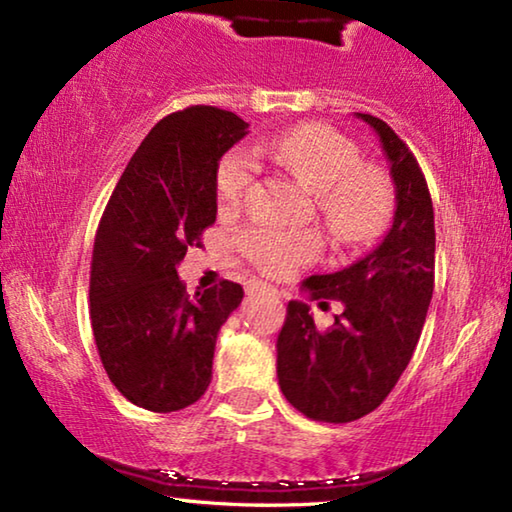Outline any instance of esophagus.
I'll return each instance as SVG.
<instances>
[{"instance_id":"esophagus-1","label":"esophagus","mask_w":512,"mask_h":512,"mask_svg":"<svg viewBox=\"0 0 512 512\" xmlns=\"http://www.w3.org/2000/svg\"><path fill=\"white\" fill-rule=\"evenodd\" d=\"M248 293H268V296H273L275 293V289L271 287V284H264V282H250V289H248Z\"/></svg>"}]
</instances>
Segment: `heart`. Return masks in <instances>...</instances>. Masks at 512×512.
<instances>
[{
    "mask_svg": "<svg viewBox=\"0 0 512 512\" xmlns=\"http://www.w3.org/2000/svg\"><path fill=\"white\" fill-rule=\"evenodd\" d=\"M257 158H268L309 189L320 216L343 244L377 237L393 214L395 194L388 176L361 164L359 149L348 137L323 124H305L253 146ZM257 176V162L246 151H230L216 171V205L235 212ZM250 262L268 275H287L320 253L311 230L250 228L237 239Z\"/></svg>",
    "mask_w": 512,
    "mask_h": 512,
    "instance_id": "heart-1",
    "label": "heart"
}]
</instances>
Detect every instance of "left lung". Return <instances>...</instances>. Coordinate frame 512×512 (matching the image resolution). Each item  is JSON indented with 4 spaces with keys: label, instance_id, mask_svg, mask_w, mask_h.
Here are the masks:
<instances>
[{
    "label": "left lung",
    "instance_id": "obj_1",
    "mask_svg": "<svg viewBox=\"0 0 512 512\" xmlns=\"http://www.w3.org/2000/svg\"><path fill=\"white\" fill-rule=\"evenodd\" d=\"M357 119L377 133L395 185L393 225L366 257L302 282L311 300L343 302L334 325L318 332L309 305L291 300L277 334V379L311 420L352 422L386 400L418 345L433 293L436 230L418 160L386 121Z\"/></svg>",
    "mask_w": 512,
    "mask_h": 512
}]
</instances>
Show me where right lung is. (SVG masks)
Wrapping results in <instances>:
<instances>
[{
	"instance_id": "1",
	"label": "right lung",
	"mask_w": 512,
	"mask_h": 512,
	"mask_svg": "<svg viewBox=\"0 0 512 512\" xmlns=\"http://www.w3.org/2000/svg\"><path fill=\"white\" fill-rule=\"evenodd\" d=\"M248 135L235 112L192 106L164 117L126 164L101 216L90 271V318L103 368L146 411L201 400L221 325L244 298L221 280L189 296L176 266L216 221V171Z\"/></svg>"
}]
</instances>
